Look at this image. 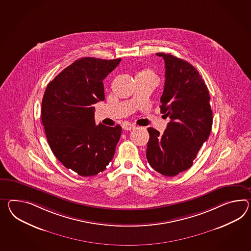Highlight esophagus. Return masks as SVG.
Listing matches in <instances>:
<instances>
[{"mask_svg":"<svg viewBox=\"0 0 251 251\" xmlns=\"http://www.w3.org/2000/svg\"><path fill=\"white\" fill-rule=\"evenodd\" d=\"M136 126L134 124H131V123H124L123 125V128L124 130H131L133 129Z\"/></svg>","mask_w":251,"mask_h":251,"instance_id":"esophagus-1","label":"esophagus"}]
</instances>
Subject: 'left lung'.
I'll return each mask as SVG.
<instances>
[{
	"label": "left lung",
	"mask_w": 251,
	"mask_h": 251,
	"mask_svg": "<svg viewBox=\"0 0 251 251\" xmlns=\"http://www.w3.org/2000/svg\"><path fill=\"white\" fill-rule=\"evenodd\" d=\"M165 61V86L160 112L171 122L160 134L148 128L146 157L151 168L173 177L189 170L212 127L209 92L200 73L188 61L159 52Z\"/></svg>",
	"instance_id": "obj_1"
}]
</instances>
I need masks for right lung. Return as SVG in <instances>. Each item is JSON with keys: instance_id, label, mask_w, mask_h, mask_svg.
I'll use <instances>...</instances> for the list:
<instances>
[{"instance_id": "1", "label": "right lung", "mask_w": 251, "mask_h": 251, "mask_svg": "<svg viewBox=\"0 0 251 251\" xmlns=\"http://www.w3.org/2000/svg\"><path fill=\"white\" fill-rule=\"evenodd\" d=\"M122 59L85 57L65 68L47 85L42 123L51 151L64 167L89 177L113 158L122 127L96 126L93 105L105 99L102 80Z\"/></svg>"}]
</instances>
